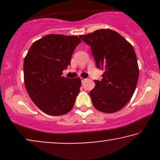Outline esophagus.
Returning <instances> with one entry per match:
<instances>
[{"instance_id": "obj_1", "label": "esophagus", "mask_w": 160, "mask_h": 160, "mask_svg": "<svg viewBox=\"0 0 160 160\" xmlns=\"http://www.w3.org/2000/svg\"><path fill=\"white\" fill-rule=\"evenodd\" d=\"M85 80H86V78H81V81H82V82L83 83L84 82H85Z\"/></svg>"}]
</instances>
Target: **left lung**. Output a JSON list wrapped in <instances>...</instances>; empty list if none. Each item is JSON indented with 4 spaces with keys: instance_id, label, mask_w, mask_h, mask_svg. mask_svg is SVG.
I'll return each instance as SVG.
<instances>
[{
    "instance_id": "8db88e82",
    "label": "left lung",
    "mask_w": 160,
    "mask_h": 160,
    "mask_svg": "<svg viewBox=\"0 0 160 160\" xmlns=\"http://www.w3.org/2000/svg\"><path fill=\"white\" fill-rule=\"evenodd\" d=\"M87 45L98 68L103 69L101 81L89 92L97 110L111 113L122 109L130 101L136 88L139 68L132 46L117 32L98 30L80 36Z\"/></svg>"
}]
</instances>
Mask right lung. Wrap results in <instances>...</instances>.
I'll return each instance as SVG.
<instances>
[{"label": "right lung", "mask_w": 160, "mask_h": 160, "mask_svg": "<svg viewBox=\"0 0 160 160\" xmlns=\"http://www.w3.org/2000/svg\"><path fill=\"white\" fill-rule=\"evenodd\" d=\"M82 40L76 36L49 34L35 41L24 60V81L30 99L45 113L64 115L73 108L80 92L79 77L62 76L71 64L76 47Z\"/></svg>", "instance_id": "obj_1"}]
</instances>
